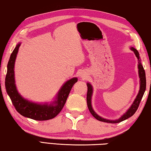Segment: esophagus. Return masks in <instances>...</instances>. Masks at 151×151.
Masks as SVG:
<instances>
[{"mask_svg": "<svg viewBox=\"0 0 151 151\" xmlns=\"http://www.w3.org/2000/svg\"><path fill=\"white\" fill-rule=\"evenodd\" d=\"M80 76L83 78H86V76H87V75H86V74L85 73H81L80 74Z\"/></svg>", "mask_w": 151, "mask_h": 151, "instance_id": "esophagus-1", "label": "esophagus"}]
</instances>
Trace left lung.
<instances>
[{
  "label": "left lung",
  "mask_w": 151,
  "mask_h": 151,
  "mask_svg": "<svg viewBox=\"0 0 151 151\" xmlns=\"http://www.w3.org/2000/svg\"><path fill=\"white\" fill-rule=\"evenodd\" d=\"M130 48H131V50L133 51L135 56H136L138 59V69H139V76L140 78V88L139 93H138V94L137 95L136 99H134L132 105L130 106V108L127 110V112H125L124 114H122V116L120 117L119 119L116 120H109L104 119L103 117L99 116L98 114L96 113L95 111H94L93 109L91 103L92 96H93V88L90 83H86V85H87L88 87L87 94H86V102H87L88 108L89 111H90L91 113L92 114V115H93L96 119L99 120V121L102 122H109V123H118V122L123 121L124 120L129 119L135 113V112L137 111L138 107L139 106L140 102L141 101L143 94H144L145 92V90H146V75H145V71L141 63V60H140V57H139V53L138 52V50L136 48H134L133 47H131Z\"/></svg>",
  "instance_id": "1"
}]
</instances>
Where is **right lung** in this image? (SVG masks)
<instances>
[{"mask_svg":"<svg viewBox=\"0 0 151 151\" xmlns=\"http://www.w3.org/2000/svg\"><path fill=\"white\" fill-rule=\"evenodd\" d=\"M21 42H19L12 51L7 65V73L5 78V88L14 106L21 115L36 121H47L57 115L63 109L71 88L78 81L74 77L69 79L61 86L55 99L50 103H38L27 100L18 92L14 78V63Z\"/></svg>","mask_w":151,"mask_h":151,"instance_id":"add662e5","label":"right lung"}]
</instances>
